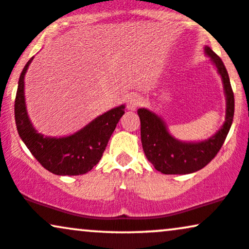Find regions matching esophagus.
<instances>
[{
	"label": "esophagus",
	"instance_id": "1",
	"mask_svg": "<svg viewBox=\"0 0 249 249\" xmlns=\"http://www.w3.org/2000/svg\"><path fill=\"white\" fill-rule=\"evenodd\" d=\"M143 98L139 94H131L129 95L127 100V109L128 110H136L140 106H142Z\"/></svg>",
	"mask_w": 249,
	"mask_h": 249
}]
</instances>
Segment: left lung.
<instances>
[{"label": "left lung", "mask_w": 249, "mask_h": 249, "mask_svg": "<svg viewBox=\"0 0 249 249\" xmlns=\"http://www.w3.org/2000/svg\"><path fill=\"white\" fill-rule=\"evenodd\" d=\"M204 52L215 66L224 85L226 98V114L224 124L214 135L199 142H184L169 133L165 122L156 113L140 108L137 114L141 121V141L145 156L156 170L165 175L192 174L209 164L223 147L234 116V94L230 77L223 60L211 48L205 46Z\"/></svg>", "instance_id": "1"}]
</instances>
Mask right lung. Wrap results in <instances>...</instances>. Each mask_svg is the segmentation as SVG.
<instances>
[{
  "label": "right lung",
  "instance_id": "obj_1",
  "mask_svg": "<svg viewBox=\"0 0 249 249\" xmlns=\"http://www.w3.org/2000/svg\"><path fill=\"white\" fill-rule=\"evenodd\" d=\"M34 57L26 63L18 80L15 100L17 131L30 153L46 170L58 176L84 175L99 163L119 120L124 114V105L99 115L77 133L51 137L38 133L26 110L24 77Z\"/></svg>",
  "mask_w": 249,
  "mask_h": 249
}]
</instances>
